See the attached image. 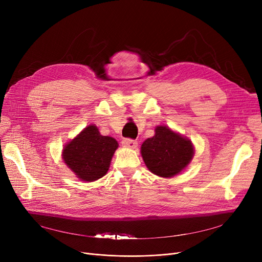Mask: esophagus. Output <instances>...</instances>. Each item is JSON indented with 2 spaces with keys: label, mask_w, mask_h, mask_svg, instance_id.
Segmentation results:
<instances>
[{
  "label": "esophagus",
  "mask_w": 262,
  "mask_h": 262,
  "mask_svg": "<svg viewBox=\"0 0 262 262\" xmlns=\"http://www.w3.org/2000/svg\"><path fill=\"white\" fill-rule=\"evenodd\" d=\"M122 144L128 148H136L137 145H138V142H137L136 140H133V139H124L122 141Z\"/></svg>",
  "instance_id": "34e87169"
}]
</instances>
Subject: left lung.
Wrapping results in <instances>:
<instances>
[{"instance_id": "8db88e82", "label": "left lung", "mask_w": 262, "mask_h": 262, "mask_svg": "<svg viewBox=\"0 0 262 262\" xmlns=\"http://www.w3.org/2000/svg\"><path fill=\"white\" fill-rule=\"evenodd\" d=\"M194 155L192 142L168 126H157L155 135L141 145V156L147 169L160 177L180 174Z\"/></svg>"}]
</instances>
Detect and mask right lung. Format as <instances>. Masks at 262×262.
<instances>
[{
    "mask_svg": "<svg viewBox=\"0 0 262 262\" xmlns=\"http://www.w3.org/2000/svg\"><path fill=\"white\" fill-rule=\"evenodd\" d=\"M118 146L113 137L102 136L98 127L89 125L64 145L62 159L81 182H94L107 173Z\"/></svg>",
    "mask_w": 262,
    "mask_h": 262,
    "instance_id": "add662e5",
    "label": "right lung"
}]
</instances>
